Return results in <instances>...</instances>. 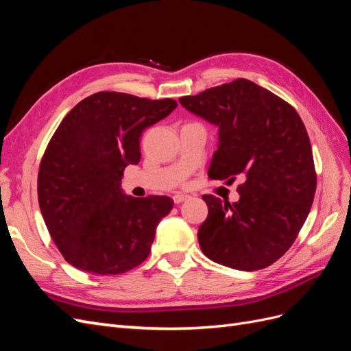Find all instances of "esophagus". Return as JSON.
<instances>
[{
  "mask_svg": "<svg viewBox=\"0 0 351 351\" xmlns=\"http://www.w3.org/2000/svg\"><path fill=\"white\" fill-rule=\"evenodd\" d=\"M189 197H190L189 195H183V193H176V195L173 196V199H174V204H182V202L187 200Z\"/></svg>",
  "mask_w": 351,
  "mask_h": 351,
  "instance_id": "esophagus-1",
  "label": "esophagus"
}]
</instances>
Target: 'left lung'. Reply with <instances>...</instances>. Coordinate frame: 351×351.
Here are the masks:
<instances>
[{
	"label": "left lung",
	"instance_id": "left-lung-1",
	"mask_svg": "<svg viewBox=\"0 0 351 351\" xmlns=\"http://www.w3.org/2000/svg\"><path fill=\"white\" fill-rule=\"evenodd\" d=\"M178 101L219 127L208 177L227 183L243 178L234 204L202 196L209 209L197 232L202 252L232 269L269 267L291 247L315 197L313 154L300 115L247 79Z\"/></svg>",
	"mask_w": 351,
	"mask_h": 351
}]
</instances>
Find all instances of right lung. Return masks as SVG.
<instances>
[{"label": "right lung", "mask_w": 351, "mask_h": 351, "mask_svg": "<svg viewBox=\"0 0 351 351\" xmlns=\"http://www.w3.org/2000/svg\"><path fill=\"white\" fill-rule=\"evenodd\" d=\"M176 108L169 98L97 92L52 134L39 165L38 202L51 239L74 268L117 275L149 256L174 200L125 196L120 182L124 168L141 161L142 132Z\"/></svg>", "instance_id": "add662e5"}]
</instances>
